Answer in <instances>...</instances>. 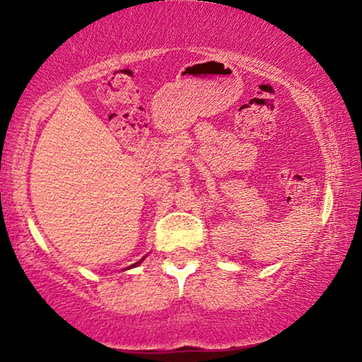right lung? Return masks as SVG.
Returning a JSON list of instances; mask_svg holds the SVG:
<instances>
[{
  "label": "right lung",
  "instance_id": "right-lung-1",
  "mask_svg": "<svg viewBox=\"0 0 362 362\" xmlns=\"http://www.w3.org/2000/svg\"><path fill=\"white\" fill-rule=\"evenodd\" d=\"M141 260H143V259H141ZM141 260H140V262H141ZM140 262H136V264H133V265H130V267H128V269H132V267H136L138 264H140Z\"/></svg>",
  "mask_w": 362,
  "mask_h": 362
}]
</instances>
